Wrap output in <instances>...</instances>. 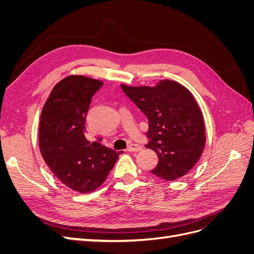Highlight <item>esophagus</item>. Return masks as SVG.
Listing matches in <instances>:
<instances>
[{
    "label": "esophagus",
    "instance_id": "34e87169",
    "mask_svg": "<svg viewBox=\"0 0 254 254\" xmlns=\"http://www.w3.org/2000/svg\"><path fill=\"white\" fill-rule=\"evenodd\" d=\"M127 150L128 151H140V150H142V146L137 145V144H130L128 146Z\"/></svg>",
    "mask_w": 254,
    "mask_h": 254
}]
</instances>
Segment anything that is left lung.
<instances>
[{"mask_svg":"<svg viewBox=\"0 0 254 254\" xmlns=\"http://www.w3.org/2000/svg\"><path fill=\"white\" fill-rule=\"evenodd\" d=\"M121 87L148 119L150 141L146 147L155 150L159 158L150 173L166 181L188 174L205 145L202 112L193 94L181 83L168 79L160 80L155 87Z\"/></svg>","mask_w":254,"mask_h":254,"instance_id":"1","label":"left lung"}]
</instances>
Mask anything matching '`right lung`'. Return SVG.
Returning a JSON list of instances; mask_svg holds the SVG:
<instances>
[{
    "label": "right lung",
    "mask_w": 254,
    "mask_h": 254,
    "mask_svg": "<svg viewBox=\"0 0 254 254\" xmlns=\"http://www.w3.org/2000/svg\"><path fill=\"white\" fill-rule=\"evenodd\" d=\"M103 81L70 75L53 88L41 112L39 147L45 163L64 186L86 194L105 182L123 151L89 141L84 123L92 96Z\"/></svg>",
    "instance_id": "right-lung-1"
}]
</instances>
